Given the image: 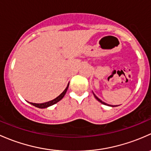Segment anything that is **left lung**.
Here are the masks:
<instances>
[{"label":"left lung","mask_w":151,"mask_h":151,"mask_svg":"<svg viewBox=\"0 0 151 151\" xmlns=\"http://www.w3.org/2000/svg\"><path fill=\"white\" fill-rule=\"evenodd\" d=\"M93 94H94V97H95V98H96V99H97V100H98L99 102H101V103H102V104H103V105H108V106H110V107H116V106H118V105H108V104L105 103V102H103V101H102V100H101V99H99V98H98V97H97V96H96V95H95V94H94V92H93Z\"/></svg>","instance_id":"obj_1"}]
</instances>
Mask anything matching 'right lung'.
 <instances>
[{
  "instance_id": "obj_1",
  "label": "right lung",
  "mask_w": 151,
  "mask_h": 151,
  "mask_svg": "<svg viewBox=\"0 0 151 151\" xmlns=\"http://www.w3.org/2000/svg\"><path fill=\"white\" fill-rule=\"evenodd\" d=\"M68 86H69V83H68V86H67L66 88H65V89L64 90V91H63V92H62L61 94L58 96V97H56L55 99H52V100L49 101V102H43V103H32V102H29V103H30L31 105H34V106L37 107V108H46L49 106H52V105H54V104H56L57 102H58L59 101H60L63 98V97H64L65 94H66L67 90H68Z\"/></svg>"
}]
</instances>
